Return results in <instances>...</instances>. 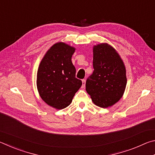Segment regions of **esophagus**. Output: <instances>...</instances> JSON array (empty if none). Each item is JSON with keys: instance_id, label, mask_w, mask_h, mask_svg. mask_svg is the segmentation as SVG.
<instances>
[{"instance_id": "1", "label": "esophagus", "mask_w": 155, "mask_h": 155, "mask_svg": "<svg viewBox=\"0 0 155 155\" xmlns=\"http://www.w3.org/2000/svg\"><path fill=\"white\" fill-rule=\"evenodd\" d=\"M85 82H86L85 79H83V80H82V87H83V88L85 87Z\"/></svg>"}]
</instances>
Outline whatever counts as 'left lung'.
Instances as JSON below:
<instances>
[{"instance_id": "1", "label": "left lung", "mask_w": 155, "mask_h": 155, "mask_svg": "<svg viewBox=\"0 0 155 155\" xmlns=\"http://www.w3.org/2000/svg\"><path fill=\"white\" fill-rule=\"evenodd\" d=\"M94 72L86 81V91L93 103L102 108L111 107L124 93L126 68L118 52L107 43L93 47Z\"/></svg>"}]
</instances>
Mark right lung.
Instances as JSON below:
<instances>
[{"label": "right lung", "instance_id": "1", "mask_svg": "<svg viewBox=\"0 0 155 155\" xmlns=\"http://www.w3.org/2000/svg\"><path fill=\"white\" fill-rule=\"evenodd\" d=\"M75 50L64 42H57L47 51L39 65V94L47 104L57 109L69 106L82 85V81L76 78V68L72 62Z\"/></svg>", "mask_w": 155, "mask_h": 155}]
</instances>
